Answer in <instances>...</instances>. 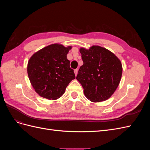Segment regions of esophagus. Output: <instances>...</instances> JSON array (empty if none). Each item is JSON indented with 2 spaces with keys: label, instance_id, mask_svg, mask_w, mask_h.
I'll return each instance as SVG.
<instances>
[{
  "label": "esophagus",
  "instance_id": "34e87169",
  "mask_svg": "<svg viewBox=\"0 0 150 150\" xmlns=\"http://www.w3.org/2000/svg\"><path fill=\"white\" fill-rule=\"evenodd\" d=\"M74 74H75V75H76V76H77V74H78V69H74Z\"/></svg>",
  "mask_w": 150,
  "mask_h": 150
}]
</instances>
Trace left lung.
<instances>
[{
	"label": "left lung",
	"mask_w": 150,
	"mask_h": 150,
	"mask_svg": "<svg viewBox=\"0 0 150 150\" xmlns=\"http://www.w3.org/2000/svg\"><path fill=\"white\" fill-rule=\"evenodd\" d=\"M79 51L83 65L76 79L82 85L86 97L91 101H106L115 93L122 76L120 60L109 50L93 46Z\"/></svg>",
	"instance_id": "obj_1"
}]
</instances>
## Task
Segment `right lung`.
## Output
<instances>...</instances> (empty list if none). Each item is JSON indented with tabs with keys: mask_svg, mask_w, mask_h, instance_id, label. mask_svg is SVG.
Listing matches in <instances>:
<instances>
[{
	"mask_svg": "<svg viewBox=\"0 0 150 150\" xmlns=\"http://www.w3.org/2000/svg\"><path fill=\"white\" fill-rule=\"evenodd\" d=\"M71 46L54 44L31 56L28 64L30 82L39 96L57 99L64 93L71 81L75 79L67 54Z\"/></svg>",
	"mask_w": 150,
	"mask_h": 150,
	"instance_id": "obj_1",
	"label": "right lung"
}]
</instances>
